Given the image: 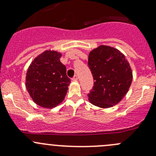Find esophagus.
I'll list each match as a JSON object with an SVG mask.
<instances>
[{"instance_id":"esophagus-1","label":"esophagus","mask_w":156,"mask_h":156,"mask_svg":"<svg viewBox=\"0 0 156 156\" xmlns=\"http://www.w3.org/2000/svg\"><path fill=\"white\" fill-rule=\"evenodd\" d=\"M78 79V77L77 76V75H75V76H74V78H72V80H73V81H77Z\"/></svg>"}]
</instances>
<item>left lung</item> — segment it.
I'll return each mask as SVG.
<instances>
[{"mask_svg":"<svg viewBox=\"0 0 156 156\" xmlns=\"http://www.w3.org/2000/svg\"><path fill=\"white\" fill-rule=\"evenodd\" d=\"M88 66L95 81L87 95L90 103L102 108L120 103L133 79L132 69L125 55L112 47L100 45L90 52Z\"/></svg>","mask_w":156,"mask_h":156,"instance_id":"obj_1","label":"left lung"}]
</instances>
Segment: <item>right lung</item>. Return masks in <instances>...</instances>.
<instances>
[{"label": "right lung", "mask_w": 156, "mask_h": 156, "mask_svg": "<svg viewBox=\"0 0 156 156\" xmlns=\"http://www.w3.org/2000/svg\"><path fill=\"white\" fill-rule=\"evenodd\" d=\"M62 53L48 50L36 56L28 68L26 87L33 101L46 108L63 101L71 80L60 62Z\"/></svg>", "instance_id": "obj_1"}]
</instances>
